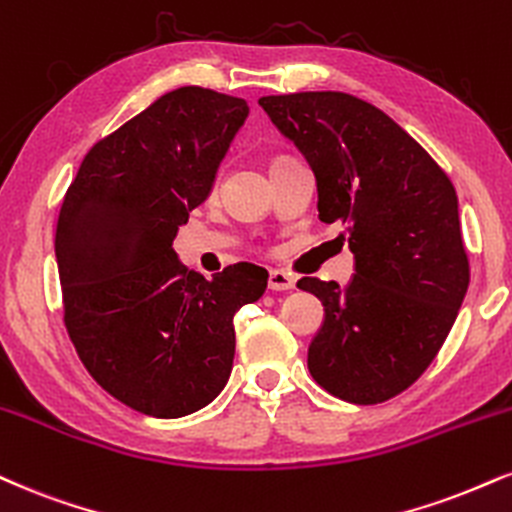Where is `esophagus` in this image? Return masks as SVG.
I'll list each match as a JSON object with an SVG mask.
<instances>
[{
    "label": "esophagus",
    "mask_w": 512,
    "mask_h": 512,
    "mask_svg": "<svg viewBox=\"0 0 512 512\" xmlns=\"http://www.w3.org/2000/svg\"><path fill=\"white\" fill-rule=\"evenodd\" d=\"M295 279L291 274L281 272V269H272L269 272V291H293Z\"/></svg>",
    "instance_id": "obj_1"
}]
</instances>
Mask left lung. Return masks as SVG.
<instances>
[{"instance_id": "obj_1", "label": "left lung", "mask_w": 512, "mask_h": 512, "mask_svg": "<svg viewBox=\"0 0 512 512\" xmlns=\"http://www.w3.org/2000/svg\"><path fill=\"white\" fill-rule=\"evenodd\" d=\"M317 178L319 219L343 224L346 288L305 276L324 305L307 350L312 379L355 405L384 403L422 377L458 317L470 262L446 171L391 116L346 92L260 97Z\"/></svg>"}]
</instances>
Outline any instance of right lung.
<instances>
[{"label":"right lung","mask_w":512,"mask_h":512,"mask_svg":"<svg viewBox=\"0 0 512 512\" xmlns=\"http://www.w3.org/2000/svg\"><path fill=\"white\" fill-rule=\"evenodd\" d=\"M248 112L240 97L197 85L166 92L90 147L61 202L66 331L92 379L143 415L174 420L219 396L233 315L267 288L255 264L207 281L174 252Z\"/></svg>","instance_id":"obj_1"}]
</instances>
